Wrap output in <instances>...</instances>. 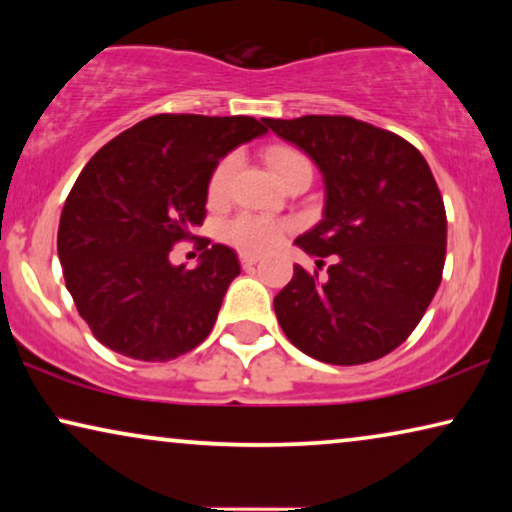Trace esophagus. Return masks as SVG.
<instances>
[{"mask_svg":"<svg viewBox=\"0 0 512 512\" xmlns=\"http://www.w3.org/2000/svg\"><path fill=\"white\" fill-rule=\"evenodd\" d=\"M261 261V258H258L256 254H247V251H244V254H240V263H242V268H254V265Z\"/></svg>","mask_w":512,"mask_h":512,"instance_id":"34e87169","label":"esophagus"}]
</instances>
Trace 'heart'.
<instances>
[{
  "label": "heart",
  "instance_id": "obj_1",
  "mask_svg": "<svg viewBox=\"0 0 512 512\" xmlns=\"http://www.w3.org/2000/svg\"><path fill=\"white\" fill-rule=\"evenodd\" d=\"M237 153H230L221 160L219 165L214 167L212 179H209V198L212 200H223L228 195L230 181H233V174L237 170ZM268 163L272 165L277 177H282L284 172H289L291 167L296 165H310L303 153L293 151V149H275L270 151ZM289 223L284 221H275V219H265V216H251V214H240L235 216L233 221H228L226 226V237L235 247H240L244 251H270L275 249L279 242L284 240V235L289 233Z\"/></svg>",
  "mask_w": 512,
  "mask_h": 512
}]
</instances>
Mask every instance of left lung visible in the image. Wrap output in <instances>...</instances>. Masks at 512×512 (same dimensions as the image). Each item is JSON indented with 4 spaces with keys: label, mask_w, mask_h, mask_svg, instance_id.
Segmentation results:
<instances>
[{
    "label": "left lung",
    "mask_w": 512,
    "mask_h": 512,
    "mask_svg": "<svg viewBox=\"0 0 512 512\" xmlns=\"http://www.w3.org/2000/svg\"><path fill=\"white\" fill-rule=\"evenodd\" d=\"M324 177V216L296 237L328 277L293 265L275 296L279 326L300 352L359 366L405 342L436 296L447 219L422 153L394 132L349 116L263 118Z\"/></svg>",
    "instance_id": "1"
}]
</instances>
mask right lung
Instances as JSON below:
<instances>
[{
  "label": "right lung",
  "instance_id": "add662e5",
  "mask_svg": "<svg viewBox=\"0 0 512 512\" xmlns=\"http://www.w3.org/2000/svg\"><path fill=\"white\" fill-rule=\"evenodd\" d=\"M265 132L251 116L158 114L88 160L62 207L58 256L76 310L104 347L170 361L207 338L240 261L207 240L186 270L170 251L202 226L219 160Z\"/></svg>",
  "mask_w": 512,
  "mask_h": 512
}]
</instances>
